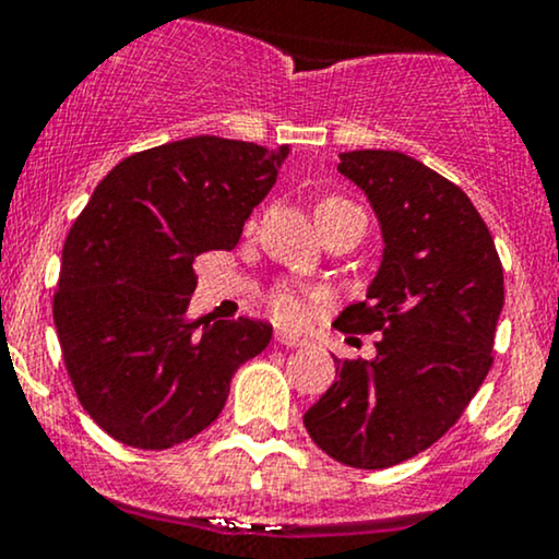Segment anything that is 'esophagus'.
<instances>
[{"label":"esophagus","instance_id":"obj_1","mask_svg":"<svg viewBox=\"0 0 559 559\" xmlns=\"http://www.w3.org/2000/svg\"><path fill=\"white\" fill-rule=\"evenodd\" d=\"M275 342H278L281 346H286V349H299V346H307V338L297 336V333H286V331L275 333Z\"/></svg>","mask_w":559,"mask_h":559}]
</instances>
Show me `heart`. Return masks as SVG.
Returning <instances> with one entry per match:
<instances>
[{
  "instance_id": "heart-1",
  "label": "heart",
  "mask_w": 559,
  "mask_h": 559,
  "mask_svg": "<svg viewBox=\"0 0 559 559\" xmlns=\"http://www.w3.org/2000/svg\"><path fill=\"white\" fill-rule=\"evenodd\" d=\"M333 202H344V199L331 197V199H323L320 204H333ZM271 310L281 323H292V325L301 323V318H305V299H301L294 288L281 286L271 294Z\"/></svg>"
}]
</instances>
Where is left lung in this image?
I'll return each mask as SVG.
<instances>
[{
    "label": "left lung",
    "instance_id": "obj_1",
    "mask_svg": "<svg viewBox=\"0 0 559 559\" xmlns=\"http://www.w3.org/2000/svg\"><path fill=\"white\" fill-rule=\"evenodd\" d=\"M338 173L370 199L383 260L342 333H383L376 360H336L305 413L325 454L381 471L428 449L471 404L493 357L504 275L484 217L460 186L389 150L344 152Z\"/></svg>",
    "mask_w": 559,
    "mask_h": 559
}]
</instances>
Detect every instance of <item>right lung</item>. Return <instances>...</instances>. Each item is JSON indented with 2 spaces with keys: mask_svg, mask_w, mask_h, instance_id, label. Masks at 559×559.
I'll return each mask as SVG.
<instances>
[{
  "mask_svg": "<svg viewBox=\"0 0 559 559\" xmlns=\"http://www.w3.org/2000/svg\"><path fill=\"white\" fill-rule=\"evenodd\" d=\"M288 146L191 136L126 157L62 247L55 325L75 394L112 439L170 449L221 415L230 378L271 344L262 320L189 318L191 262L234 249Z\"/></svg>",
  "mask_w": 559,
  "mask_h": 559,
  "instance_id": "obj_1",
  "label": "right lung"
}]
</instances>
